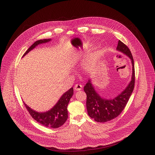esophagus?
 Wrapping results in <instances>:
<instances>
[{
  "instance_id": "esophagus-1",
  "label": "esophagus",
  "mask_w": 155,
  "mask_h": 155,
  "mask_svg": "<svg viewBox=\"0 0 155 155\" xmlns=\"http://www.w3.org/2000/svg\"><path fill=\"white\" fill-rule=\"evenodd\" d=\"M82 89V85L80 84H76L74 86V90L75 91H80Z\"/></svg>"
}]
</instances>
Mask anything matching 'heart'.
<instances>
[{"label":"heart","mask_w":155,"mask_h":155,"mask_svg":"<svg viewBox=\"0 0 155 155\" xmlns=\"http://www.w3.org/2000/svg\"><path fill=\"white\" fill-rule=\"evenodd\" d=\"M97 59V57H94L93 58V61L90 62L89 64H87L86 65V68L89 71H91L94 69L95 64H96V59Z\"/></svg>","instance_id":"heart-1"}]
</instances>
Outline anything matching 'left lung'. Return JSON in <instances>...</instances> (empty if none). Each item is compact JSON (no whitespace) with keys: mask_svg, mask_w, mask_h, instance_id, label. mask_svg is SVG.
Segmentation results:
<instances>
[{"mask_svg":"<svg viewBox=\"0 0 155 155\" xmlns=\"http://www.w3.org/2000/svg\"><path fill=\"white\" fill-rule=\"evenodd\" d=\"M117 50L126 54L132 64V80L126 89L113 99L102 98L95 91L90 80L84 86L86 94V108L87 114L97 122L104 123L117 118L126 107L130 96L134 90L135 84V70L134 59L129 48L119 40Z\"/></svg>","mask_w":155,"mask_h":155,"instance_id":"obj_1","label":"left lung"}]
</instances>
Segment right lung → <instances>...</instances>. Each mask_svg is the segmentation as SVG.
Here are the masks:
<instances>
[{
	"instance_id": "1",
	"label": "right lung",
	"mask_w": 155,
	"mask_h": 155,
	"mask_svg": "<svg viewBox=\"0 0 155 155\" xmlns=\"http://www.w3.org/2000/svg\"><path fill=\"white\" fill-rule=\"evenodd\" d=\"M50 40L51 39H43L36 41L28 49L23 57L38 44L46 43ZM73 94L74 88L71 87L61 96L57 104L50 110L44 113L37 112L29 107L25 103L24 104L31 117L38 123L48 127L58 128L62 126L68 118V105Z\"/></svg>"
}]
</instances>
